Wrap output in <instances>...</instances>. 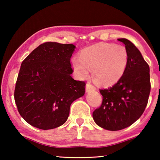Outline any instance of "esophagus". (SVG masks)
<instances>
[{
    "label": "esophagus",
    "instance_id": "1",
    "mask_svg": "<svg viewBox=\"0 0 160 160\" xmlns=\"http://www.w3.org/2000/svg\"><path fill=\"white\" fill-rule=\"evenodd\" d=\"M86 92H93L96 90V88L94 86H93L92 84L90 82H88L86 85Z\"/></svg>",
    "mask_w": 160,
    "mask_h": 160
}]
</instances>
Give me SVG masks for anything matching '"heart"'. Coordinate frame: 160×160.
Instances as JSON below:
<instances>
[{"instance_id":"1","label":"heart","mask_w":160,"mask_h":160,"mask_svg":"<svg viewBox=\"0 0 160 160\" xmlns=\"http://www.w3.org/2000/svg\"><path fill=\"white\" fill-rule=\"evenodd\" d=\"M126 48L111 43H98L81 51L80 58L74 57L71 65L75 75L86 79L92 70L94 80L102 85H111L122 78L128 66Z\"/></svg>"}]
</instances>
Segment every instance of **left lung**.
<instances>
[{
    "mask_svg": "<svg viewBox=\"0 0 160 160\" xmlns=\"http://www.w3.org/2000/svg\"><path fill=\"white\" fill-rule=\"evenodd\" d=\"M126 46L128 62L122 78L112 88L100 90L102 105L94 111L97 125L109 131H119L138 119L148 104L150 92V68L141 53L129 40L118 39Z\"/></svg>",
    "mask_w": 160,
    "mask_h": 160,
    "instance_id": "8db88e82",
    "label": "left lung"
}]
</instances>
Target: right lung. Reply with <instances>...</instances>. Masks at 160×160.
Returning a JSON list of instances; mask_svg holds the SVG:
<instances>
[{"label": "right lung", "mask_w": 160, "mask_h": 160, "mask_svg": "<svg viewBox=\"0 0 160 160\" xmlns=\"http://www.w3.org/2000/svg\"><path fill=\"white\" fill-rule=\"evenodd\" d=\"M75 46L39 45L21 64L14 97L20 116L31 126L53 129L66 123L70 105L85 92V83L71 77Z\"/></svg>", "instance_id": "obj_1"}]
</instances>
